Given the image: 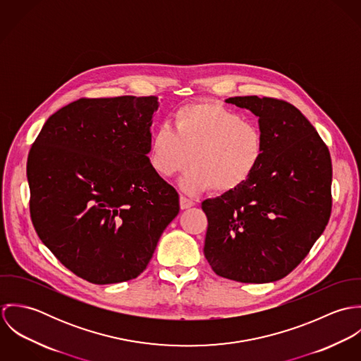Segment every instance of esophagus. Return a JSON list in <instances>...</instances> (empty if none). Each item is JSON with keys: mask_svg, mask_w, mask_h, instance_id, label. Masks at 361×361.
<instances>
[{"mask_svg": "<svg viewBox=\"0 0 361 361\" xmlns=\"http://www.w3.org/2000/svg\"><path fill=\"white\" fill-rule=\"evenodd\" d=\"M179 202H180V208H182V209H188V208L195 206V202H193L192 199L186 197V196H180Z\"/></svg>", "mask_w": 361, "mask_h": 361, "instance_id": "esophagus-1", "label": "esophagus"}]
</instances>
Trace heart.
I'll use <instances>...</instances> for the list:
<instances>
[{
    "label": "heart",
    "mask_w": 361,
    "mask_h": 361,
    "mask_svg": "<svg viewBox=\"0 0 361 361\" xmlns=\"http://www.w3.org/2000/svg\"><path fill=\"white\" fill-rule=\"evenodd\" d=\"M173 130L159 126L150 145V162L164 178L192 169L180 180L188 193L211 189L231 193L257 171L264 133L256 121L215 103L188 104L173 114Z\"/></svg>",
    "instance_id": "heart-1"
}]
</instances>
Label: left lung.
<instances>
[{"mask_svg": "<svg viewBox=\"0 0 361 361\" xmlns=\"http://www.w3.org/2000/svg\"><path fill=\"white\" fill-rule=\"evenodd\" d=\"M264 133V157L238 190L202 203L204 256L212 271L243 283L282 279L309 255L332 209V162L309 119L272 97H232Z\"/></svg>", "mask_w": 361, "mask_h": 361, "instance_id": "obj_1", "label": "left lung"}]
</instances>
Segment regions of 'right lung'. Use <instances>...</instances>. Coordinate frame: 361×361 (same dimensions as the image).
<instances>
[{
  "mask_svg": "<svg viewBox=\"0 0 361 361\" xmlns=\"http://www.w3.org/2000/svg\"><path fill=\"white\" fill-rule=\"evenodd\" d=\"M158 97H82L47 119L27 157L30 218L76 276L108 285L139 276L179 212L152 166Z\"/></svg>",
  "mask_w": 361,
  "mask_h": 361,
  "instance_id": "obj_1",
  "label": "right lung"
}]
</instances>
